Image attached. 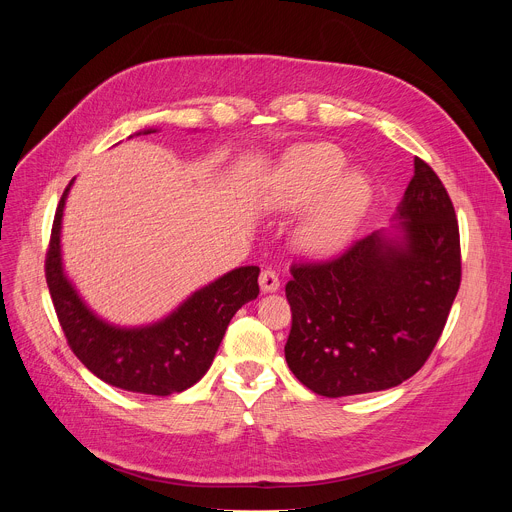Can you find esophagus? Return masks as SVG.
Here are the masks:
<instances>
[{
  "label": "esophagus",
  "mask_w": 512,
  "mask_h": 512,
  "mask_svg": "<svg viewBox=\"0 0 512 512\" xmlns=\"http://www.w3.org/2000/svg\"><path fill=\"white\" fill-rule=\"evenodd\" d=\"M259 285L263 294H273V291L279 289V277L275 271L271 269H263L259 275Z\"/></svg>",
  "instance_id": "obj_1"
}]
</instances>
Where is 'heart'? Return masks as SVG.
Wrapping results in <instances>:
<instances>
[{"label":"heart","mask_w":512,"mask_h":512,"mask_svg":"<svg viewBox=\"0 0 512 512\" xmlns=\"http://www.w3.org/2000/svg\"><path fill=\"white\" fill-rule=\"evenodd\" d=\"M342 154L326 143L289 152L269 182L265 206L298 212L311 206L296 229V243L310 255L344 249L373 202V184L358 170L344 172Z\"/></svg>","instance_id":"heart-1"}]
</instances>
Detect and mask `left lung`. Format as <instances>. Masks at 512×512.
Wrapping results in <instances>:
<instances>
[{
	"label": "left lung",
	"mask_w": 512,
	"mask_h": 512,
	"mask_svg": "<svg viewBox=\"0 0 512 512\" xmlns=\"http://www.w3.org/2000/svg\"><path fill=\"white\" fill-rule=\"evenodd\" d=\"M393 231L324 263H296L285 285L287 367L322 397L385 391L413 377L440 340L462 279L454 204L419 158Z\"/></svg>",
	"instance_id": "obj_1"
}]
</instances>
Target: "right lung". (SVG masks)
<instances>
[{"label":"right lung","instance_id":"1","mask_svg":"<svg viewBox=\"0 0 512 512\" xmlns=\"http://www.w3.org/2000/svg\"><path fill=\"white\" fill-rule=\"evenodd\" d=\"M143 129L141 133H154ZM66 186L46 253V281L68 346L85 367L123 391L168 397L198 383L223 342L231 318L259 296V267H237L196 289L172 314L148 326H115L99 318L64 273L60 233Z\"/></svg>","mask_w":512,"mask_h":512}]
</instances>
